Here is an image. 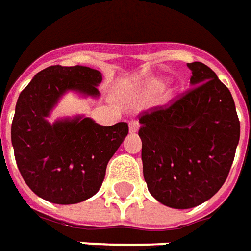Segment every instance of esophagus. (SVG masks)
<instances>
[{
    "instance_id": "obj_1",
    "label": "esophagus",
    "mask_w": 251,
    "mask_h": 251,
    "mask_svg": "<svg viewBox=\"0 0 251 251\" xmlns=\"http://www.w3.org/2000/svg\"><path fill=\"white\" fill-rule=\"evenodd\" d=\"M138 127H140V124H138V121L131 120L130 122H129V130H130L131 133H136V131L138 130Z\"/></svg>"
}]
</instances>
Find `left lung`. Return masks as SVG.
<instances>
[{
  "label": "left lung",
  "mask_w": 251,
  "mask_h": 251,
  "mask_svg": "<svg viewBox=\"0 0 251 251\" xmlns=\"http://www.w3.org/2000/svg\"><path fill=\"white\" fill-rule=\"evenodd\" d=\"M192 88L140 115L144 179L159 202L189 209L227 179L241 125L229 89L202 62L187 64Z\"/></svg>",
  "instance_id": "1"
}]
</instances>
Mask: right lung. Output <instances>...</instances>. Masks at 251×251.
Returning a JSON list of instances; mask_svg holds the SVG:
<instances>
[{
  "label": "right lung",
  "instance_id": "right-lung-1",
  "mask_svg": "<svg viewBox=\"0 0 251 251\" xmlns=\"http://www.w3.org/2000/svg\"><path fill=\"white\" fill-rule=\"evenodd\" d=\"M101 73L87 66L54 65L40 71L17 99L12 145L23 179L54 204L81 202L99 192L108 160L129 133L126 122L101 126L77 115L50 124L68 91L98 98Z\"/></svg>",
  "mask_w": 251,
  "mask_h": 251
}]
</instances>
